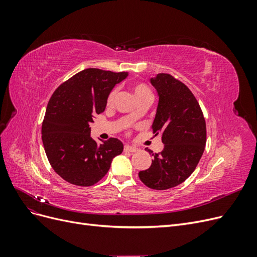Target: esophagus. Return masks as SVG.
Returning a JSON list of instances; mask_svg holds the SVG:
<instances>
[{"instance_id":"1","label":"esophagus","mask_w":257,"mask_h":257,"mask_svg":"<svg viewBox=\"0 0 257 257\" xmlns=\"http://www.w3.org/2000/svg\"><path fill=\"white\" fill-rule=\"evenodd\" d=\"M124 150L128 151V152H135V151H137V148L128 146V145H125V146H124Z\"/></svg>"}]
</instances>
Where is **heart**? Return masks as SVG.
I'll use <instances>...</instances> for the list:
<instances>
[{"label":"heart","mask_w":257,"mask_h":257,"mask_svg":"<svg viewBox=\"0 0 257 257\" xmlns=\"http://www.w3.org/2000/svg\"><path fill=\"white\" fill-rule=\"evenodd\" d=\"M132 92H133V95L138 103H141V102H143V100H146V99H152V93H151L150 89L144 83H135L132 85ZM115 95H116V90L114 89L109 93V95H108V97H107V105L108 106H111L113 104ZM137 116H138L137 112H133V113H131L130 119L135 120Z\"/></svg>","instance_id":"1"}]
</instances>
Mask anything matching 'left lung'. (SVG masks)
<instances>
[{"mask_svg":"<svg viewBox=\"0 0 257 257\" xmlns=\"http://www.w3.org/2000/svg\"><path fill=\"white\" fill-rule=\"evenodd\" d=\"M159 102L152 122L164 149L153 154L151 166L139 179L153 190H167L188 179L195 170L206 146V122L195 96L184 83L168 74L150 78Z\"/></svg>","mask_w":257,"mask_h":257,"instance_id":"1","label":"left lung"}]
</instances>
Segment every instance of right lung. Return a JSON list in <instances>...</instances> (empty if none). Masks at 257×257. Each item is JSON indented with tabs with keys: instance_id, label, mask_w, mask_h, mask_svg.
Instances as JSON below:
<instances>
[{
	"instance_id": "right-lung-1",
	"label": "right lung",
	"mask_w": 257,
	"mask_h": 257,
	"mask_svg": "<svg viewBox=\"0 0 257 257\" xmlns=\"http://www.w3.org/2000/svg\"><path fill=\"white\" fill-rule=\"evenodd\" d=\"M127 76L126 72L87 68L54 91L46 109L42 139L50 165L65 181L79 186L95 184L122 153L118 138L100 144L94 141L90 124L95 114L104 112L114 85Z\"/></svg>"
}]
</instances>
